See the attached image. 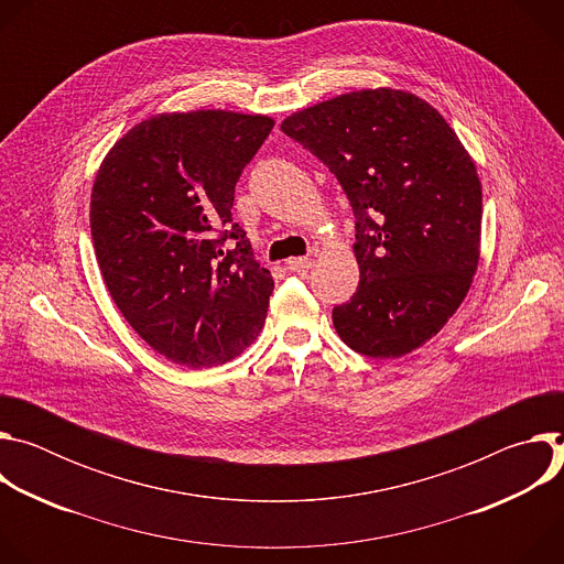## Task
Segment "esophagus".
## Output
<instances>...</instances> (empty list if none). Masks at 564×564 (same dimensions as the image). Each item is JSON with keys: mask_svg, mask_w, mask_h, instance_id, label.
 <instances>
[{"mask_svg": "<svg viewBox=\"0 0 564 564\" xmlns=\"http://www.w3.org/2000/svg\"><path fill=\"white\" fill-rule=\"evenodd\" d=\"M310 268H312V259L299 257V259H290V261H288V270H290V272H296V274H305Z\"/></svg>", "mask_w": 564, "mask_h": 564, "instance_id": "34e87169", "label": "esophagus"}]
</instances>
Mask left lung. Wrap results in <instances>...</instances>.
<instances>
[{"label": "left lung", "instance_id": "1", "mask_svg": "<svg viewBox=\"0 0 564 564\" xmlns=\"http://www.w3.org/2000/svg\"><path fill=\"white\" fill-rule=\"evenodd\" d=\"M281 129L337 176L355 212L359 288L333 310L341 341L372 359L424 346L479 261L481 185L457 133L426 100L388 87L301 109Z\"/></svg>", "mask_w": 564, "mask_h": 564}]
</instances>
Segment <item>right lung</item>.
I'll return each mask as SVG.
<instances>
[{
    "label": "right lung",
    "instance_id": "right-lung-1",
    "mask_svg": "<svg viewBox=\"0 0 564 564\" xmlns=\"http://www.w3.org/2000/svg\"><path fill=\"white\" fill-rule=\"evenodd\" d=\"M272 127L270 116L223 109L158 113L98 170L91 236L102 279L129 326L178 366L227 364L265 324L274 281L231 205Z\"/></svg>",
    "mask_w": 564,
    "mask_h": 564
}]
</instances>
